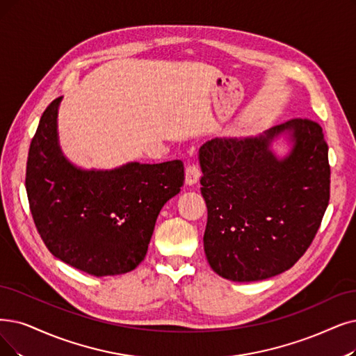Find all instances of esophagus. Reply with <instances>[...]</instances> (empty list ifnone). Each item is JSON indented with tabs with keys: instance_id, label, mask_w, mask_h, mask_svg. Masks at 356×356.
Here are the masks:
<instances>
[{
	"instance_id": "1",
	"label": "esophagus",
	"mask_w": 356,
	"mask_h": 356,
	"mask_svg": "<svg viewBox=\"0 0 356 356\" xmlns=\"http://www.w3.org/2000/svg\"><path fill=\"white\" fill-rule=\"evenodd\" d=\"M198 179H200V169L195 165H190L186 169V184L187 186H194Z\"/></svg>"
}]
</instances>
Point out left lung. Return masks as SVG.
Segmentation results:
<instances>
[{"instance_id": "obj_1", "label": "left lung", "mask_w": 356, "mask_h": 356, "mask_svg": "<svg viewBox=\"0 0 356 356\" xmlns=\"http://www.w3.org/2000/svg\"><path fill=\"white\" fill-rule=\"evenodd\" d=\"M282 135L291 149L279 159L271 145ZM198 162L204 252L219 276L263 280L302 257L330 198L329 147L317 122L295 118L257 137L211 138Z\"/></svg>"}]
</instances>
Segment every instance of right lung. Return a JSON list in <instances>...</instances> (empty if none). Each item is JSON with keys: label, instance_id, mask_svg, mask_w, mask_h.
Listing matches in <instances>:
<instances>
[{"label": "right lung", "instance_id": "1", "mask_svg": "<svg viewBox=\"0 0 356 356\" xmlns=\"http://www.w3.org/2000/svg\"><path fill=\"white\" fill-rule=\"evenodd\" d=\"M56 97L42 113L26 168L36 229L56 259L93 276L131 272L145 260L163 204L181 191L184 163L129 162L81 169L60 147Z\"/></svg>", "mask_w": 356, "mask_h": 356}]
</instances>
